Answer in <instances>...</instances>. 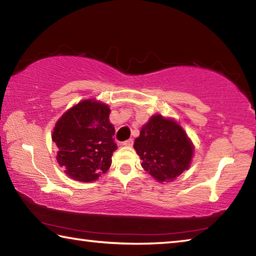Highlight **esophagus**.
Returning a JSON list of instances; mask_svg holds the SVG:
<instances>
[{
	"label": "esophagus",
	"instance_id": "1",
	"mask_svg": "<svg viewBox=\"0 0 256 256\" xmlns=\"http://www.w3.org/2000/svg\"><path fill=\"white\" fill-rule=\"evenodd\" d=\"M133 142H134L133 138H128V140L123 142V146H133Z\"/></svg>",
	"mask_w": 256,
	"mask_h": 256
}]
</instances>
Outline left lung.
I'll return each instance as SVG.
<instances>
[{"label": "left lung", "mask_w": 256, "mask_h": 256, "mask_svg": "<svg viewBox=\"0 0 256 256\" xmlns=\"http://www.w3.org/2000/svg\"><path fill=\"white\" fill-rule=\"evenodd\" d=\"M134 149L141 166L159 183L174 180L188 170L194 146L184 128L174 118L157 114L141 128Z\"/></svg>", "instance_id": "8db88e82"}]
</instances>
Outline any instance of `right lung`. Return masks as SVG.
<instances>
[{
	"label": "right lung",
	"mask_w": 256,
	"mask_h": 256,
	"mask_svg": "<svg viewBox=\"0 0 256 256\" xmlns=\"http://www.w3.org/2000/svg\"><path fill=\"white\" fill-rule=\"evenodd\" d=\"M110 114L106 104L84 99L55 123L52 138L58 146L56 160L70 178L89 183L110 170L118 149Z\"/></svg>",
	"instance_id": "1"
}]
</instances>
